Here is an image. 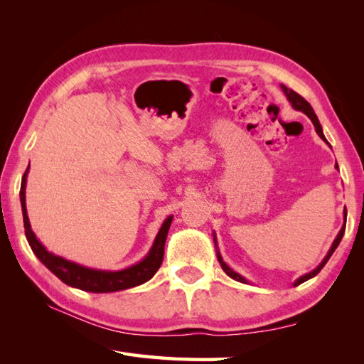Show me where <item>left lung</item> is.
<instances>
[{
	"mask_svg": "<svg viewBox=\"0 0 364 364\" xmlns=\"http://www.w3.org/2000/svg\"><path fill=\"white\" fill-rule=\"evenodd\" d=\"M282 90L284 92V95H286V98L289 100V103L292 105V107L294 109H297V111H301L304 114H306L308 117L311 119V122H313V125H314V128H316V133L319 134V137L322 139V141H326L327 142V139H326V136H323V133H322V127H321V123H319V120H318V117H316V114H314V111H313V107H311V105L306 102V100L304 98V97H300L297 92H294L292 89H288L286 86H283L282 84ZM328 144V142H327ZM347 218V211H344V219ZM344 230H346V225H343V228L339 230V233H338V236H336V239L333 241V244H331V247H330V250H328V253L326 255V258L322 259V262L321 264L316 267L314 270H311L310 274H305V275H301L299 280H296L294 282V286H299L300 283H304V282H306V280H310V278H313V277H316L318 275L319 272H321V269L327 264V261L330 259V257L331 255H333V252L336 250V247L339 245V242H341V239H343V236H344ZM214 244L218 245V241H215V235H214ZM218 259H219V262H220V266H222V269L225 270V274L228 275V277H231L233 278V280H236V282H241V283H247V280L244 277H241L239 274H236L233 269H230L228 266H227V262L222 259V257H220V253H219V250H218Z\"/></svg>",
	"mask_w": 364,
	"mask_h": 364,
	"instance_id": "8db88e82",
	"label": "left lung"
}]
</instances>
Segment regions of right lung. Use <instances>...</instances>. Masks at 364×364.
Instances as JSON below:
<instances>
[{"label": "right lung", "instance_id": "add662e5", "mask_svg": "<svg viewBox=\"0 0 364 364\" xmlns=\"http://www.w3.org/2000/svg\"><path fill=\"white\" fill-rule=\"evenodd\" d=\"M28 170H29V166L26 168L25 175L21 178V188H20V202H21V211H23V223H25V235L31 249H33V252L36 253V257L41 259L60 282L72 286V288H78L87 292H115V291L134 288V286L149 282L150 278L156 274V270L162 264V258H164L166 237H167L173 215H168V218L164 220V223H162L149 255H146L142 261H139L137 264L122 269V270H100V269L84 267L81 264H76V262L64 259L63 257H58V255H53L51 252L46 250L41 244V241L36 237V235L33 233V230H31V223L26 213V197H25Z\"/></svg>", "mask_w": 364, "mask_h": 364}]
</instances>
